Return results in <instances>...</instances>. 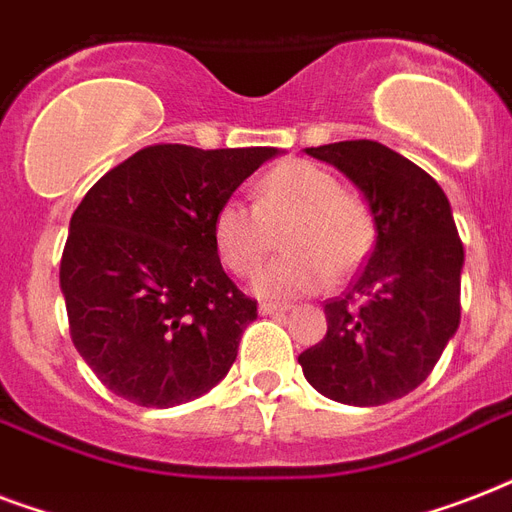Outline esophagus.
Here are the masks:
<instances>
[{
    "label": "esophagus",
    "instance_id": "34e87169",
    "mask_svg": "<svg viewBox=\"0 0 512 512\" xmlns=\"http://www.w3.org/2000/svg\"><path fill=\"white\" fill-rule=\"evenodd\" d=\"M289 311L287 303H260V313L263 316H271V313H284Z\"/></svg>",
    "mask_w": 512,
    "mask_h": 512
}]
</instances>
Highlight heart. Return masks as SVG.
<instances>
[{"label":"heart","instance_id":"b5f03b06","mask_svg":"<svg viewBox=\"0 0 512 512\" xmlns=\"http://www.w3.org/2000/svg\"><path fill=\"white\" fill-rule=\"evenodd\" d=\"M287 255L257 273L265 297L319 292L335 276H350L372 255L377 223L369 201L342 188L340 177L303 159H289L265 172L257 199H225L212 220V239L223 265L247 279L260 268L281 228Z\"/></svg>","mask_w":512,"mask_h":512}]
</instances>
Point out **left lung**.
I'll return each instance as SVG.
<instances>
[{
  "mask_svg": "<svg viewBox=\"0 0 512 512\" xmlns=\"http://www.w3.org/2000/svg\"><path fill=\"white\" fill-rule=\"evenodd\" d=\"M305 151L361 188L377 241L342 297L324 305V340L297 361L321 396L388 404L428 380L460 327L465 249L452 207L428 172L382 143L342 140Z\"/></svg>",
  "mask_w": 512,
  "mask_h": 512,
  "instance_id": "obj_1",
  "label": "left lung"
}]
</instances>
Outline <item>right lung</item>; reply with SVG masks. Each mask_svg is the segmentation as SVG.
Segmentation results:
<instances>
[{"instance_id":"right-lung-1","label":"right lung","mask_w":512,"mask_h":512,"mask_svg":"<svg viewBox=\"0 0 512 512\" xmlns=\"http://www.w3.org/2000/svg\"><path fill=\"white\" fill-rule=\"evenodd\" d=\"M279 148L148 146L92 185L63 257L71 340L138 406L185 404L223 380L257 300L225 276L212 220Z\"/></svg>"}]
</instances>
